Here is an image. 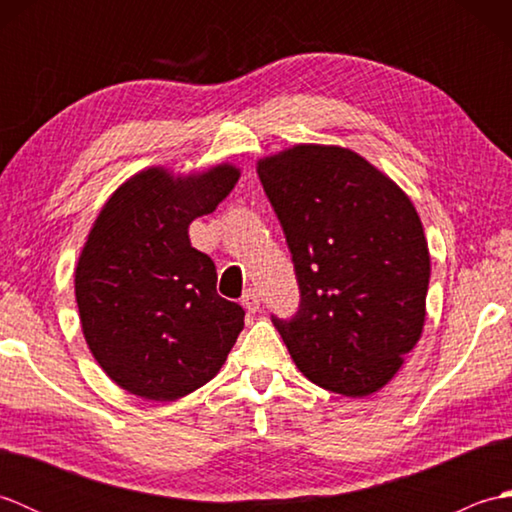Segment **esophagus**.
<instances>
[{"mask_svg": "<svg viewBox=\"0 0 512 512\" xmlns=\"http://www.w3.org/2000/svg\"><path fill=\"white\" fill-rule=\"evenodd\" d=\"M242 306L248 310V312H257L259 308H262V295H259V292L255 290V288H248L246 292H244V297H242Z\"/></svg>", "mask_w": 512, "mask_h": 512, "instance_id": "34e87169", "label": "esophagus"}]
</instances>
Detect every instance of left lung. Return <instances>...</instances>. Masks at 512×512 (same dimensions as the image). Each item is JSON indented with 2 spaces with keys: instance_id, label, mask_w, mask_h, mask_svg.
<instances>
[{
  "instance_id": "obj_1",
  "label": "left lung",
  "mask_w": 512,
  "mask_h": 512,
  "mask_svg": "<svg viewBox=\"0 0 512 512\" xmlns=\"http://www.w3.org/2000/svg\"><path fill=\"white\" fill-rule=\"evenodd\" d=\"M301 290L290 321L273 317L314 385L365 398L416 347L427 317L429 246L416 206L356 151L295 145L257 162Z\"/></svg>"
}]
</instances>
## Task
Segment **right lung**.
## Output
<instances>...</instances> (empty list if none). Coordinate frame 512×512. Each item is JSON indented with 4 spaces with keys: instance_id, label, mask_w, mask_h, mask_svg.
<instances>
[{
    "instance_id": "obj_1",
    "label": "right lung",
    "mask_w": 512,
    "mask_h": 512,
    "mask_svg": "<svg viewBox=\"0 0 512 512\" xmlns=\"http://www.w3.org/2000/svg\"><path fill=\"white\" fill-rule=\"evenodd\" d=\"M237 178L231 162L189 176L149 167L96 215L74 270L76 306L96 363L129 394H191L242 332V306L217 295L213 259L189 239V224L213 213Z\"/></svg>"
}]
</instances>
